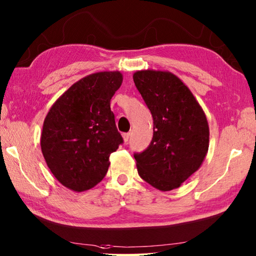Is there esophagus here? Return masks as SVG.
<instances>
[{
	"label": "esophagus",
	"mask_w": 256,
	"mask_h": 256,
	"mask_svg": "<svg viewBox=\"0 0 256 256\" xmlns=\"http://www.w3.org/2000/svg\"><path fill=\"white\" fill-rule=\"evenodd\" d=\"M123 138H124V142H128L130 138V133H123Z\"/></svg>",
	"instance_id": "1"
}]
</instances>
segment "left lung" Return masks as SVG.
Listing matches in <instances>:
<instances>
[{"instance_id": "obj_1", "label": "left lung", "mask_w": 256, "mask_h": 256, "mask_svg": "<svg viewBox=\"0 0 256 256\" xmlns=\"http://www.w3.org/2000/svg\"><path fill=\"white\" fill-rule=\"evenodd\" d=\"M133 80L153 118V138L134 153L141 178L162 192L200 168L209 146L206 115L189 88L169 72L141 70Z\"/></svg>"}]
</instances>
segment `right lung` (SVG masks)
Returning a JSON list of instances; mask_svg holds the SVG:
<instances>
[{"label":"right lung","mask_w":256,"mask_h":256,"mask_svg":"<svg viewBox=\"0 0 256 256\" xmlns=\"http://www.w3.org/2000/svg\"><path fill=\"white\" fill-rule=\"evenodd\" d=\"M120 72L92 74L68 88L46 116L41 151L60 184L85 192L100 182L110 156L123 143L110 100L122 85Z\"/></svg>","instance_id":"add662e5"}]
</instances>
